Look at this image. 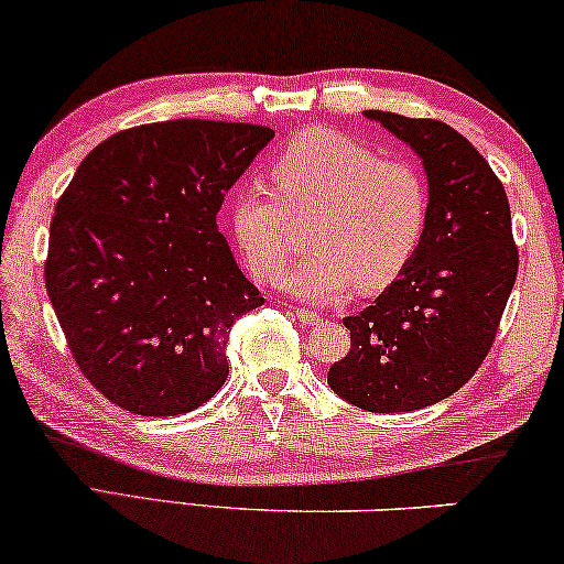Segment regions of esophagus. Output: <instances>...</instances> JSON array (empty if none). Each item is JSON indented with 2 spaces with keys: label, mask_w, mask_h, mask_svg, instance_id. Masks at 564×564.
<instances>
[{
  "label": "esophagus",
  "mask_w": 564,
  "mask_h": 564,
  "mask_svg": "<svg viewBox=\"0 0 564 564\" xmlns=\"http://www.w3.org/2000/svg\"><path fill=\"white\" fill-rule=\"evenodd\" d=\"M296 316H299V322H301V324H308V326L322 324V314H316V311L299 308V311H296Z\"/></svg>",
  "instance_id": "esophagus-1"
}]
</instances>
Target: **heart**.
Returning <instances> with one entry per match:
<instances>
[{
    "mask_svg": "<svg viewBox=\"0 0 564 564\" xmlns=\"http://www.w3.org/2000/svg\"><path fill=\"white\" fill-rule=\"evenodd\" d=\"M273 184L248 182L232 195V232L250 271L275 281L299 248L297 215H314L308 253L281 279L304 299H332L351 283L388 289L413 263L431 220V189L405 159L332 129H308L271 164Z\"/></svg>",
    "mask_w": 564,
    "mask_h": 564,
    "instance_id": "b5f03b06",
    "label": "heart"
}]
</instances>
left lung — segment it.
Instances as JSON below:
<instances>
[{
	"label": "left lung",
	"instance_id": "left-lung-1",
	"mask_svg": "<svg viewBox=\"0 0 564 564\" xmlns=\"http://www.w3.org/2000/svg\"><path fill=\"white\" fill-rule=\"evenodd\" d=\"M423 159L431 220L405 273L344 318L347 357L329 388L369 413L435 405L476 375L514 289L519 250L503 184L466 137L438 119L365 111Z\"/></svg>",
	"mask_w": 564,
	"mask_h": 564
}]
</instances>
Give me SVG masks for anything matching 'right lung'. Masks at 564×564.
I'll list each match as a JSON object with an SVG mask.
<instances>
[{
    "instance_id": "1",
    "label": "right lung",
    "mask_w": 564,
    "mask_h": 564,
    "mask_svg": "<svg viewBox=\"0 0 564 564\" xmlns=\"http://www.w3.org/2000/svg\"><path fill=\"white\" fill-rule=\"evenodd\" d=\"M273 137L207 119L133 126L90 151L57 199L45 289L75 365L113 405L182 415L228 380L232 324L265 299L217 213Z\"/></svg>"
}]
</instances>
